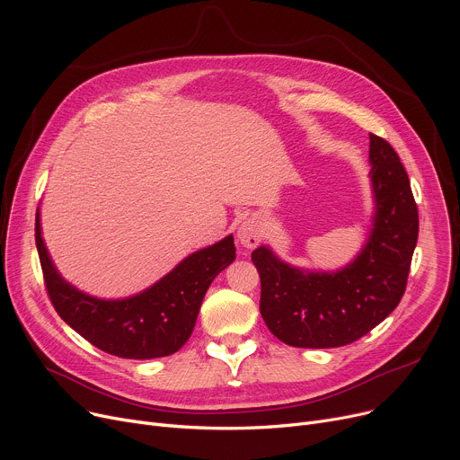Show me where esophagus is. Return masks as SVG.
Here are the masks:
<instances>
[{
	"mask_svg": "<svg viewBox=\"0 0 460 460\" xmlns=\"http://www.w3.org/2000/svg\"><path fill=\"white\" fill-rule=\"evenodd\" d=\"M262 234H264L262 233V224H261L259 217H255V216L246 217V220L238 226V231H236L238 243L248 250H253L255 246H259Z\"/></svg>",
	"mask_w": 460,
	"mask_h": 460,
	"instance_id": "obj_1",
	"label": "esophagus"
}]
</instances>
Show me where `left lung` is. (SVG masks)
Listing matches in <instances>:
<instances>
[{"label": "left lung", "instance_id": "1", "mask_svg": "<svg viewBox=\"0 0 460 460\" xmlns=\"http://www.w3.org/2000/svg\"><path fill=\"white\" fill-rule=\"evenodd\" d=\"M371 231L337 270H307L259 246L261 315L279 341L298 349L343 347L378 326L401 302L418 243V207L392 145L369 134Z\"/></svg>", "mask_w": 460, "mask_h": 460}]
</instances>
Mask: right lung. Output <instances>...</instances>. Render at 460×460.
I'll list each match as a JSON object with an SVG mask.
<instances>
[{
	"instance_id": "right-lung-1",
	"label": "right lung",
	"mask_w": 460,
	"mask_h": 460,
	"mask_svg": "<svg viewBox=\"0 0 460 460\" xmlns=\"http://www.w3.org/2000/svg\"><path fill=\"white\" fill-rule=\"evenodd\" d=\"M35 243L48 295L59 317L96 349L128 359L177 352L196 326L207 288L236 257L234 238L227 234L184 257L145 291L108 300L80 291L59 274L44 244L39 210Z\"/></svg>"
}]
</instances>
